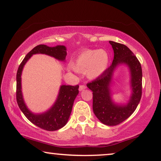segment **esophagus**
Returning <instances> with one entry per match:
<instances>
[{"label": "esophagus", "mask_w": 161, "mask_h": 161, "mask_svg": "<svg viewBox=\"0 0 161 161\" xmlns=\"http://www.w3.org/2000/svg\"><path fill=\"white\" fill-rule=\"evenodd\" d=\"M86 88V86H84V85H80V87H79V91L80 92H81V91H83V90H84Z\"/></svg>", "instance_id": "34e87169"}]
</instances>
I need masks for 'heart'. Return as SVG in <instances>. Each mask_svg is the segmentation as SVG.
Here are the masks:
<instances>
[{
    "label": "heart",
    "mask_w": 161,
    "mask_h": 161,
    "mask_svg": "<svg viewBox=\"0 0 161 161\" xmlns=\"http://www.w3.org/2000/svg\"><path fill=\"white\" fill-rule=\"evenodd\" d=\"M76 72H85L88 78L95 80L103 75L109 66V55L103 49L83 50L72 61Z\"/></svg>",
    "instance_id": "heart-1"
}]
</instances>
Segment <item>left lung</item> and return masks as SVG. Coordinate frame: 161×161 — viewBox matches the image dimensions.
<instances>
[{
  "label": "left lung",
  "mask_w": 161,
  "mask_h": 161,
  "mask_svg": "<svg viewBox=\"0 0 161 161\" xmlns=\"http://www.w3.org/2000/svg\"><path fill=\"white\" fill-rule=\"evenodd\" d=\"M114 50L112 64L104 74L87 84L93 92V111L103 124L115 126L130 117L142 98V69L139 61L133 53L122 44L109 41ZM126 65L131 72L132 94L126 104H118L112 99L110 84L114 71L119 65Z\"/></svg>",
  "instance_id": "obj_1"
}]
</instances>
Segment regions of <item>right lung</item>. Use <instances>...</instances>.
I'll list each match as a JSON object with an SVG mask.
<instances>
[{"mask_svg": "<svg viewBox=\"0 0 161 161\" xmlns=\"http://www.w3.org/2000/svg\"><path fill=\"white\" fill-rule=\"evenodd\" d=\"M45 54L52 56L57 60L65 61L67 48L64 45L48 47L45 45H39L31 50L19 66L17 72V102L21 111L25 117L40 128L48 131L59 130L67 124L72 112L75 99L79 93V86L61 85L54 104L49 110L42 114H34L28 108L24 101L22 93L21 75L26 62L34 54Z\"/></svg>", "mask_w": 161, "mask_h": 161, "instance_id": "obj_1", "label": "right lung"}]
</instances>
